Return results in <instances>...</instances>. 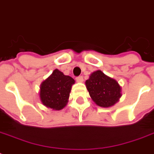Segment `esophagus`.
Here are the masks:
<instances>
[{
  "label": "esophagus",
  "instance_id": "esophagus-1",
  "mask_svg": "<svg viewBox=\"0 0 154 154\" xmlns=\"http://www.w3.org/2000/svg\"><path fill=\"white\" fill-rule=\"evenodd\" d=\"M76 81L77 82H83L84 79H83V77L82 76H79V77H76Z\"/></svg>",
  "mask_w": 154,
  "mask_h": 154
}]
</instances>
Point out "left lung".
<instances>
[{"instance_id": "left-lung-1", "label": "left lung", "mask_w": 154, "mask_h": 154, "mask_svg": "<svg viewBox=\"0 0 154 154\" xmlns=\"http://www.w3.org/2000/svg\"><path fill=\"white\" fill-rule=\"evenodd\" d=\"M85 85L92 100L101 107L112 106L122 97V88L118 82L101 70L91 73L85 82Z\"/></svg>"}]
</instances>
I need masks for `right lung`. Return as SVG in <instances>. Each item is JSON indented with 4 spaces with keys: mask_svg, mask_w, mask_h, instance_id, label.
Segmentation results:
<instances>
[{
    "mask_svg": "<svg viewBox=\"0 0 154 154\" xmlns=\"http://www.w3.org/2000/svg\"><path fill=\"white\" fill-rule=\"evenodd\" d=\"M73 78L66 76L60 70L55 69L40 87L41 101L46 107L53 110H60L67 105Z\"/></svg>",
    "mask_w": 154,
    "mask_h": 154,
    "instance_id": "add662e5",
    "label": "right lung"
}]
</instances>
